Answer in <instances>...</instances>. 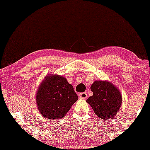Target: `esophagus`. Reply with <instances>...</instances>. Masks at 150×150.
<instances>
[{"instance_id":"esophagus-1","label":"esophagus","mask_w":150,"mask_h":150,"mask_svg":"<svg viewBox=\"0 0 150 150\" xmlns=\"http://www.w3.org/2000/svg\"><path fill=\"white\" fill-rule=\"evenodd\" d=\"M78 98H79L80 99H83V100L86 99V98H87V94H86V92L80 93V94H78Z\"/></svg>"}]
</instances>
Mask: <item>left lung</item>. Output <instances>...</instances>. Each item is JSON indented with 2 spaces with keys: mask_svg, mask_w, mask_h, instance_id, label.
<instances>
[{
  "mask_svg": "<svg viewBox=\"0 0 150 150\" xmlns=\"http://www.w3.org/2000/svg\"><path fill=\"white\" fill-rule=\"evenodd\" d=\"M90 90L93 96L86 102L96 115L102 120L112 119L120 110L122 102L121 92L116 86L107 80H96Z\"/></svg>",
  "mask_w": 150,
  "mask_h": 150,
  "instance_id": "left-lung-1",
  "label": "left lung"
}]
</instances>
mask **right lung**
I'll return each instance as SVG.
<instances>
[{
    "label": "right lung",
    "mask_w": 150,
    "mask_h": 150,
    "mask_svg": "<svg viewBox=\"0 0 150 150\" xmlns=\"http://www.w3.org/2000/svg\"><path fill=\"white\" fill-rule=\"evenodd\" d=\"M78 99L72 85L62 76L49 74L36 92V103L40 114L45 118H63Z\"/></svg>",
    "instance_id": "1"
}]
</instances>
